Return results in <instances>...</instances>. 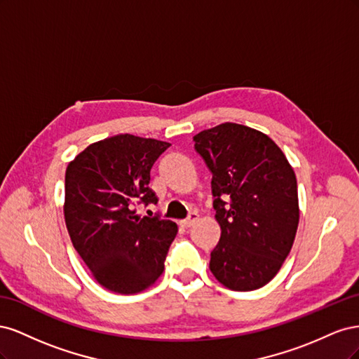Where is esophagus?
Wrapping results in <instances>:
<instances>
[{
	"label": "esophagus",
	"instance_id": "1",
	"mask_svg": "<svg viewBox=\"0 0 359 359\" xmlns=\"http://www.w3.org/2000/svg\"><path fill=\"white\" fill-rule=\"evenodd\" d=\"M199 220V214H196V212H191L186 220H181V226H184V227H190V226H193L194 223H196Z\"/></svg>",
	"mask_w": 359,
	"mask_h": 359
}]
</instances>
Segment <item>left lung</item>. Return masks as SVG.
<instances>
[{"label": "left lung", "instance_id": "obj_1", "mask_svg": "<svg viewBox=\"0 0 359 359\" xmlns=\"http://www.w3.org/2000/svg\"><path fill=\"white\" fill-rule=\"evenodd\" d=\"M212 173L215 220L222 236L210 269L232 290H256L273 280L290 253L299 223L297 177L273 139L223 123L193 137Z\"/></svg>", "mask_w": 359, "mask_h": 359}]
</instances>
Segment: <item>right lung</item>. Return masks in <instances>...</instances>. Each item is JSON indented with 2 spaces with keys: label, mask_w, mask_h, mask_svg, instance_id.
<instances>
[{
  "label": "right lung",
  "mask_w": 359,
  "mask_h": 359,
  "mask_svg": "<svg viewBox=\"0 0 359 359\" xmlns=\"http://www.w3.org/2000/svg\"><path fill=\"white\" fill-rule=\"evenodd\" d=\"M170 144L116 135L86 147L66 170L64 219L76 252L93 277L123 295L142 292L165 269L178 226L136 214V203H157L149 172Z\"/></svg>",
  "instance_id": "add662e5"
}]
</instances>
